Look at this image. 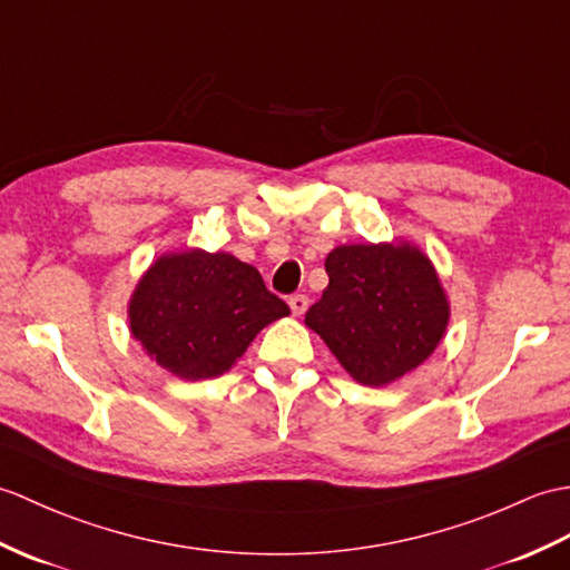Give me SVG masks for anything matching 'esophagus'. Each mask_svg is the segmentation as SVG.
<instances>
[{"mask_svg":"<svg viewBox=\"0 0 570 570\" xmlns=\"http://www.w3.org/2000/svg\"><path fill=\"white\" fill-rule=\"evenodd\" d=\"M288 306H291V313L294 315H303L308 311V296L306 294H296L288 298Z\"/></svg>","mask_w":570,"mask_h":570,"instance_id":"34e87169","label":"esophagus"}]
</instances>
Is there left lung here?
Segmentation results:
<instances>
[{
    "mask_svg": "<svg viewBox=\"0 0 570 570\" xmlns=\"http://www.w3.org/2000/svg\"><path fill=\"white\" fill-rule=\"evenodd\" d=\"M330 284L306 325L364 386L413 372L440 345L449 301L432 262L410 243L340 245L325 259Z\"/></svg>",
    "mask_w": 570,
    "mask_h": 570,
    "instance_id": "1",
    "label": "left lung"
}]
</instances>
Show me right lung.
Wrapping results in <instances>:
<instances>
[{
    "instance_id": "right-lung-1",
    "label": "right lung",
    "mask_w": 570,
    "mask_h": 570,
    "mask_svg": "<svg viewBox=\"0 0 570 570\" xmlns=\"http://www.w3.org/2000/svg\"><path fill=\"white\" fill-rule=\"evenodd\" d=\"M284 315L288 306L253 264L204 249L163 255L128 303L130 333L150 360L184 381L225 374L259 330Z\"/></svg>"
}]
</instances>
